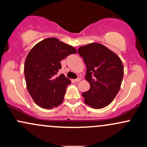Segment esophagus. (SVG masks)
I'll return each mask as SVG.
<instances>
[{
    "instance_id": "34e87169",
    "label": "esophagus",
    "mask_w": 147,
    "mask_h": 147,
    "mask_svg": "<svg viewBox=\"0 0 147 147\" xmlns=\"http://www.w3.org/2000/svg\"><path fill=\"white\" fill-rule=\"evenodd\" d=\"M73 81H74V82H76V83H77V82H80L81 79H80V78H77V79H74Z\"/></svg>"
}]
</instances>
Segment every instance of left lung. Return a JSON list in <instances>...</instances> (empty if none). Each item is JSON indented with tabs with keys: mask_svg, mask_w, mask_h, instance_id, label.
<instances>
[{
	"mask_svg": "<svg viewBox=\"0 0 147 147\" xmlns=\"http://www.w3.org/2000/svg\"><path fill=\"white\" fill-rule=\"evenodd\" d=\"M78 53L86 65L85 79L90 89L82 93L84 102L93 109L106 107L120 89L124 66L119 57L104 45L91 43L81 46Z\"/></svg>",
	"mask_w": 147,
	"mask_h": 147,
	"instance_id": "left-lung-1",
	"label": "left lung"
}]
</instances>
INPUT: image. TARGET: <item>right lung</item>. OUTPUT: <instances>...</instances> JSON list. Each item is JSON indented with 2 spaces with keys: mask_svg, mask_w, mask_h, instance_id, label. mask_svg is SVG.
Returning <instances> with one entry per match:
<instances>
[{
  "mask_svg": "<svg viewBox=\"0 0 147 147\" xmlns=\"http://www.w3.org/2000/svg\"><path fill=\"white\" fill-rule=\"evenodd\" d=\"M77 50L56 38H48L32 48L25 61L26 86L38 106L50 109L63 101L66 88L71 83L63 74L55 77L61 68L60 61Z\"/></svg>",
  "mask_w": 147,
  "mask_h": 147,
  "instance_id": "obj_1",
  "label": "right lung"
}]
</instances>
